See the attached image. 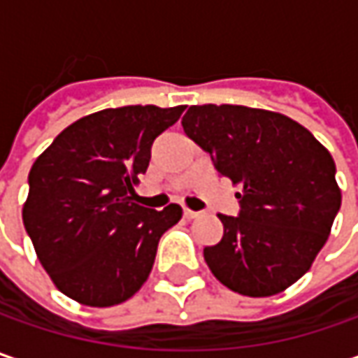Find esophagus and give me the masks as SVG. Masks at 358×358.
<instances>
[{
	"label": "esophagus",
	"instance_id": "34e87169",
	"mask_svg": "<svg viewBox=\"0 0 358 358\" xmlns=\"http://www.w3.org/2000/svg\"><path fill=\"white\" fill-rule=\"evenodd\" d=\"M199 211H191V209H183V217L185 219H195V217H199Z\"/></svg>",
	"mask_w": 358,
	"mask_h": 358
}]
</instances>
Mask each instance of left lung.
I'll use <instances>...</instances> for the list:
<instances>
[{"label":"left lung","mask_w":358,"mask_h":358,"mask_svg":"<svg viewBox=\"0 0 358 358\" xmlns=\"http://www.w3.org/2000/svg\"><path fill=\"white\" fill-rule=\"evenodd\" d=\"M181 125L243 187L239 213L219 215L223 239L203 249L205 263L241 295L285 291L309 271L341 209L331 153L293 119L243 105H193Z\"/></svg>","instance_id":"obj_1"}]
</instances>
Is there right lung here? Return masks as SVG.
<instances>
[{"instance_id":"add662e5","label":"right lung","mask_w":358,"mask_h":358,"mask_svg":"<svg viewBox=\"0 0 358 358\" xmlns=\"http://www.w3.org/2000/svg\"><path fill=\"white\" fill-rule=\"evenodd\" d=\"M185 105H127L81 117L63 129L29 171L23 225L39 263L63 295L111 307L147 281L161 235L181 219L133 203L151 145Z\"/></svg>"}]
</instances>
